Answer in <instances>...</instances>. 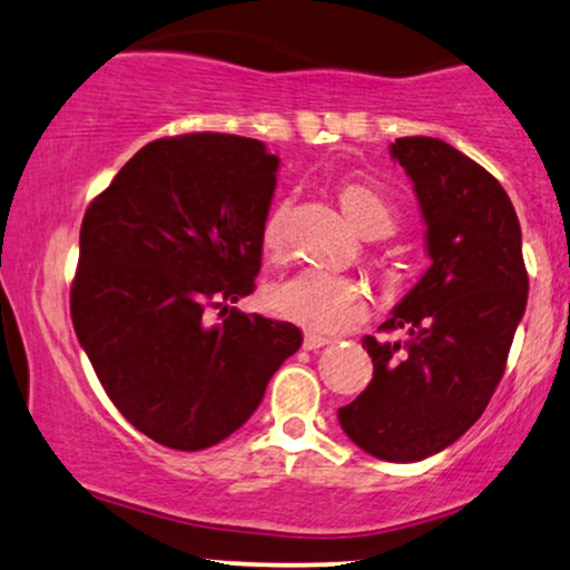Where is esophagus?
Returning <instances> with one entry per match:
<instances>
[{
  "label": "esophagus",
  "instance_id": "1",
  "mask_svg": "<svg viewBox=\"0 0 570 570\" xmlns=\"http://www.w3.org/2000/svg\"><path fill=\"white\" fill-rule=\"evenodd\" d=\"M327 343H333L331 338H325V335H315V333H307L304 335V351H317V348H323V346H327Z\"/></svg>",
  "mask_w": 570,
  "mask_h": 570
}]
</instances>
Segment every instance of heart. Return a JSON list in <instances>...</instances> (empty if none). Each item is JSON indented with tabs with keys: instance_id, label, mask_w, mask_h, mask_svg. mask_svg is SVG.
Instances as JSON below:
<instances>
[{
	"instance_id": "heart-1",
	"label": "heart",
	"mask_w": 570,
	"mask_h": 570,
	"mask_svg": "<svg viewBox=\"0 0 570 570\" xmlns=\"http://www.w3.org/2000/svg\"><path fill=\"white\" fill-rule=\"evenodd\" d=\"M338 202L348 222L364 237H384L395 227V212H392L387 196L368 183H343L338 188ZM284 222L286 206L274 208L263 222L261 245L271 258H276L284 247ZM268 304L276 315L323 335L351 331L364 323L368 312L362 284L320 268H304L271 286Z\"/></svg>"
}]
</instances>
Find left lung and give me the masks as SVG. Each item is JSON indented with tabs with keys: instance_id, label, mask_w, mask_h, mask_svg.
Here are the masks:
<instances>
[{
	"instance_id": "1",
	"label": "left lung",
	"mask_w": 570,
	"mask_h": 570,
	"mask_svg": "<svg viewBox=\"0 0 570 570\" xmlns=\"http://www.w3.org/2000/svg\"><path fill=\"white\" fill-rule=\"evenodd\" d=\"M390 151L413 180L431 266L382 325L405 327L407 341L364 338L374 376L338 421L376 460L419 462L483 415L507 368L529 278L517 212L485 167L431 136H403Z\"/></svg>"
}]
</instances>
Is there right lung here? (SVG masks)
Masks as SVG:
<instances>
[{"label": "right lung", "instance_id": "obj_1", "mask_svg": "<svg viewBox=\"0 0 570 570\" xmlns=\"http://www.w3.org/2000/svg\"><path fill=\"white\" fill-rule=\"evenodd\" d=\"M276 170L258 139L165 136L87 206L71 323L102 390L157 444L198 452L235 434L302 346L296 325L232 307L255 288Z\"/></svg>", "mask_w": 570, "mask_h": 570}]
</instances>
